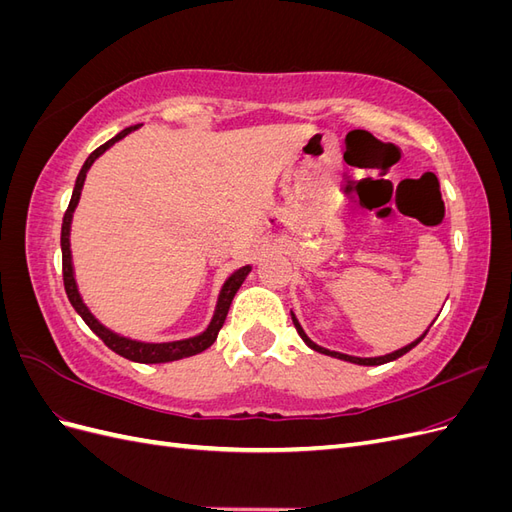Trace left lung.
Listing matches in <instances>:
<instances>
[{
  "mask_svg": "<svg viewBox=\"0 0 512 512\" xmlns=\"http://www.w3.org/2000/svg\"><path fill=\"white\" fill-rule=\"evenodd\" d=\"M290 316H292V322H294V329H297V333L301 335V339L303 342L312 348V350H316V352H320V354H327V356H333V359H339V361H348V363H354V365H384V363H391V361H395V359H399V356H404L406 352H410L418 342H423V337L427 335V331L418 337V339H414L412 344H408V346H404V348H399V350H395V352H389V354H382V356H367V359H361V356H350V354H344V352H335V350H329V348H322V346H318L316 342H312V339L307 337V333L303 331V327H301V322L297 320V316H294L292 312H290Z\"/></svg>",
  "mask_w": 512,
  "mask_h": 512,
  "instance_id": "obj_1",
  "label": "left lung"
}]
</instances>
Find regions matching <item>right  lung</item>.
<instances>
[{
	"instance_id": "1",
	"label": "right lung",
	"mask_w": 512,
	"mask_h": 512,
	"mask_svg": "<svg viewBox=\"0 0 512 512\" xmlns=\"http://www.w3.org/2000/svg\"><path fill=\"white\" fill-rule=\"evenodd\" d=\"M141 128V123L138 126H132V128H126L121 130L117 136H113L111 141H106L104 145H100L91 156L85 160L83 168L79 177H76V183H74V192H72V198H70V205L64 213V224H61V265H64V286H66V294L68 299L72 303V307L76 309V314H79L87 327L94 331L102 342L111 348L113 352H117L119 356H123V359L128 361H134V363H145V365H151V363H170V361H179V359H185V356H194L198 352L207 350L215 339H218V333L220 329L224 327V320L228 316V309H230V303L232 299H235L237 290L241 288V284L245 282V277L250 275L252 267L245 265L241 269H237L235 273H232L228 280L224 282L222 290H220V297H218V303H215V312H213V318L209 322V327L198 333L194 337H188V339H177V342H162V344H151V342H138V339H130V337H123L115 331H111L108 327H104V324L89 312V307L85 305L81 292H79V286H76V277H74V267H72V250H70V226H72V215H74V209L76 205H79L81 200V192H83V185H85V177L89 173L91 164H94L102 153L106 149H111L117 141H121L123 136H128L130 132Z\"/></svg>"
}]
</instances>
